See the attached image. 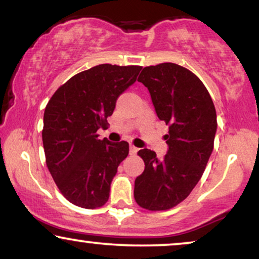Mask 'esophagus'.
<instances>
[{
    "instance_id": "obj_1",
    "label": "esophagus",
    "mask_w": 259,
    "mask_h": 259,
    "mask_svg": "<svg viewBox=\"0 0 259 259\" xmlns=\"http://www.w3.org/2000/svg\"><path fill=\"white\" fill-rule=\"evenodd\" d=\"M138 151H139V148H137L136 146H133V145H131L130 146V154L131 155H136L138 153Z\"/></svg>"
}]
</instances>
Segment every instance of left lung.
<instances>
[{
	"label": "left lung",
	"instance_id": "obj_1",
	"mask_svg": "<svg viewBox=\"0 0 259 259\" xmlns=\"http://www.w3.org/2000/svg\"><path fill=\"white\" fill-rule=\"evenodd\" d=\"M138 81L150 92L158 118L168 125V150L161 160L148 148L138 152L145 169L134 183V199L146 210H168L187 198L203 176L213 151L217 114L206 87L182 66L145 67Z\"/></svg>",
	"mask_w": 259,
	"mask_h": 259
}]
</instances>
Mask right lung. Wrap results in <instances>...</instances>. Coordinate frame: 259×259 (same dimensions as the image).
<instances>
[{"label":"right lung","instance_id":"1","mask_svg":"<svg viewBox=\"0 0 259 259\" xmlns=\"http://www.w3.org/2000/svg\"><path fill=\"white\" fill-rule=\"evenodd\" d=\"M143 67L104 63L63 83L46 106L42 141L46 164L60 192L83 208L106 204L128 143L98 139L118 98L137 81Z\"/></svg>","mask_w":259,"mask_h":259}]
</instances>
